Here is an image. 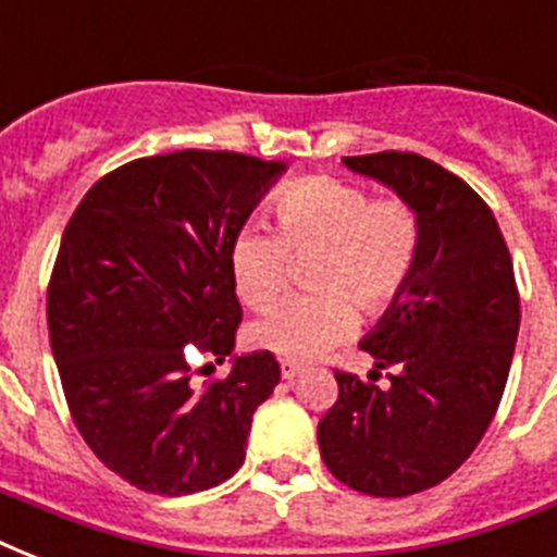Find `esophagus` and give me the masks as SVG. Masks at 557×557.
Instances as JSON below:
<instances>
[{"instance_id": "obj_1", "label": "esophagus", "mask_w": 557, "mask_h": 557, "mask_svg": "<svg viewBox=\"0 0 557 557\" xmlns=\"http://www.w3.org/2000/svg\"><path fill=\"white\" fill-rule=\"evenodd\" d=\"M300 372H304V364H297V361H280V375L286 381H295Z\"/></svg>"}]
</instances>
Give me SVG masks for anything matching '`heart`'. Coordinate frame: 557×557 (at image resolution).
I'll return each mask as SVG.
<instances>
[{
	"label": "heart",
	"mask_w": 557,
	"mask_h": 557,
	"mask_svg": "<svg viewBox=\"0 0 557 557\" xmlns=\"http://www.w3.org/2000/svg\"><path fill=\"white\" fill-rule=\"evenodd\" d=\"M277 230L245 225L231 239V277L251 309L274 304L288 283V251H318V295L288 297L251 326V341L286 361H309L352 335L361 312L384 314L405 295L419 260V219L405 199H372L332 176L295 182L274 199Z\"/></svg>",
	"instance_id": "b5f03b06"
}]
</instances>
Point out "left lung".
<instances>
[{"label":"left lung","instance_id":"left-lung-1","mask_svg":"<svg viewBox=\"0 0 557 557\" xmlns=\"http://www.w3.org/2000/svg\"><path fill=\"white\" fill-rule=\"evenodd\" d=\"M416 210L422 243L405 295L361 341L384 389L335 372L338 401L318 422L341 483L407 497L457 471L488 431L509 379L520 295L497 219L459 176L416 152L344 159Z\"/></svg>","mask_w":557,"mask_h":557}]
</instances>
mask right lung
<instances>
[{"label":"right lung","mask_w":557,"mask_h":557,"mask_svg":"<svg viewBox=\"0 0 557 557\" xmlns=\"http://www.w3.org/2000/svg\"><path fill=\"white\" fill-rule=\"evenodd\" d=\"M283 170L227 150L129 161L65 225L46 304L57 372L86 445L141 492H205L245 462L277 358L234 356L201 384L187 356L234 352L243 306L227 251Z\"/></svg>","instance_id":"obj_1"}]
</instances>
